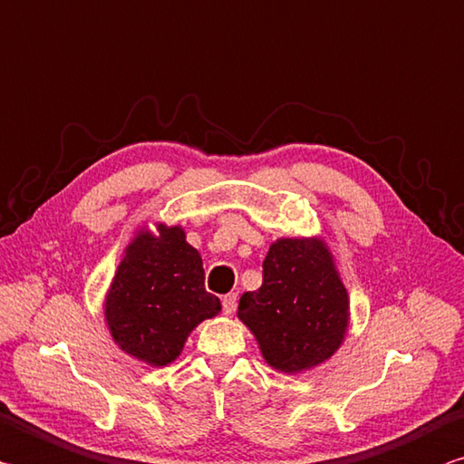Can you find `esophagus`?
<instances>
[{
    "mask_svg": "<svg viewBox=\"0 0 464 464\" xmlns=\"http://www.w3.org/2000/svg\"><path fill=\"white\" fill-rule=\"evenodd\" d=\"M235 306H237V296H235V294H227V296H223V313L227 316L233 314Z\"/></svg>",
    "mask_w": 464,
    "mask_h": 464,
    "instance_id": "1",
    "label": "esophagus"
}]
</instances>
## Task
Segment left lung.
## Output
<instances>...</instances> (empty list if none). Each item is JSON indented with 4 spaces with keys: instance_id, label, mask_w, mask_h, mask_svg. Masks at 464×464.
<instances>
[{
    "instance_id": "8db88e82",
    "label": "left lung",
    "mask_w": 464,
    "mask_h": 464,
    "mask_svg": "<svg viewBox=\"0 0 464 464\" xmlns=\"http://www.w3.org/2000/svg\"><path fill=\"white\" fill-rule=\"evenodd\" d=\"M237 316L266 363L300 373L334 355L349 326V294L323 239L282 237L264 259V284L246 292Z\"/></svg>"
}]
</instances>
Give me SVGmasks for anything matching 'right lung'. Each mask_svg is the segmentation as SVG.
<instances>
[{"mask_svg":"<svg viewBox=\"0 0 464 464\" xmlns=\"http://www.w3.org/2000/svg\"><path fill=\"white\" fill-rule=\"evenodd\" d=\"M221 313V302L205 290L198 251L182 227L158 225V235L141 229L105 296V320L117 347L151 367L180 355L192 328Z\"/></svg>","mask_w":464,"mask_h":464,"instance_id":"right-lung-1","label":"right lung"}]
</instances>
